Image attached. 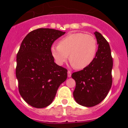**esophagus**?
Listing matches in <instances>:
<instances>
[{"label": "esophagus", "mask_w": 128, "mask_h": 128, "mask_svg": "<svg viewBox=\"0 0 128 128\" xmlns=\"http://www.w3.org/2000/svg\"><path fill=\"white\" fill-rule=\"evenodd\" d=\"M68 77H71V72H70V70H68Z\"/></svg>", "instance_id": "1"}]
</instances>
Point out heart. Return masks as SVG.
<instances>
[{
    "label": "heart",
    "instance_id": "1",
    "mask_svg": "<svg viewBox=\"0 0 128 128\" xmlns=\"http://www.w3.org/2000/svg\"><path fill=\"white\" fill-rule=\"evenodd\" d=\"M98 50L95 37L83 33H70L60 40L59 44L51 48L55 62L62 66L68 60L77 69H83L93 62Z\"/></svg>",
    "mask_w": 128,
    "mask_h": 128
}]
</instances>
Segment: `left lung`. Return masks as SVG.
Here are the masks:
<instances>
[{
  "mask_svg": "<svg viewBox=\"0 0 128 128\" xmlns=\"http://www.w3.org/2000/svg\"><path fill=\"white\" fill-rule=\"evenodd\" d=\"M94 34L98 44L95 59L88 67L72 74L76 84L73 92L75 100L87 107L102 102L112 85L113 58L109 43L101 33L95 32Z\"/></svg>",
  "mask_w": 128,
  "mask_h": 128,
  "instance_id": "obj_1",
  "label": "left lung"
}]
</instances>
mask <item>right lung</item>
I'll return each mask as SVG.
<instances>
[{
	"instance_id": "obj_1",
	"label": "right lung",
	"mask_w": 128,
	"mask_h": 128,
	"mask_svg": "<svg viewBox=\"0 0 128 128\" xmlns=\"http://www.w3.org/2000/svg\"><path fill=\"white\" fill-rule=\"evenodd\" d=\"M65 33L38 28L30 32L22 42L16 55V77L20 95L32 106L50 105L68 77V70L54 62L51 52L52 43Z\"/></svg>"
}]
</instances>
